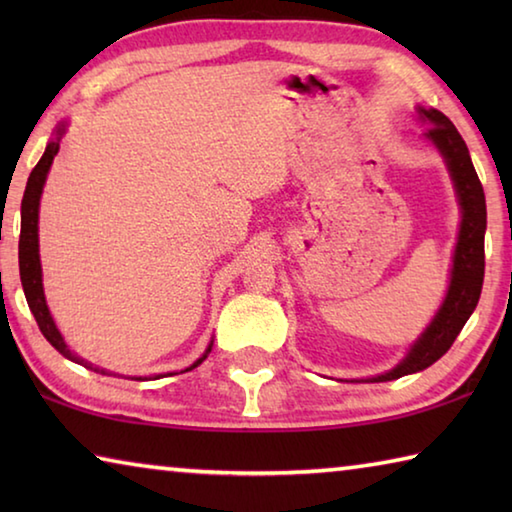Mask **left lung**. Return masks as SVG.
<instances>
[{
  "label": "left lung",
  "mask_w": 512,
  "mask_h": 512,
  "mask_svg": "<svg viewBox=\"0 0 512 512\" xmlns=\"http://www.w3.org/2000/svg\"><path fill=\"white\" fill-rule=\"evenodd\" d=\"M420 115L429 119L427 135L429 140L438 146V151L445 155L449 173H452L458 203L463 207V221L461 232H458V244L454 253V268H452V282H449L447 298L443 307L438 309L436 318L431 320L411 352L400 366L393 368L386 375L372 377L368 381H391L400 379L411 372H420L436 363L443 354L452 348L456 336L461 334L467 318L479 302L481 287H483V271H485V250H483V237H485V194L481 187V180L476 176L474 164L470 158V151L463 142L461 133L440 110H424L420 108Z\"/></svg>",
  "instance_id": "obj_1"
}]
</instances>
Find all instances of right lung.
I'll return each mask as SVG.
<instances>
[{"label":"right lung","mask_w":512,"mask_h":512,"mask_svg":"<svg viewBox=\"0 0 512 512\" xmlns=\"http://www.w3.org/2000/svg\"><path fill=\"white\" fill-rule=\"evenodd\" d=\"M63 131H65V128H58V135H63ZM56 153H58V140L47 144V149H45V153H42L40 162L31 171L27 189H24L22 230H20V280H22V289H24V296H27L31 314L36 316V323L40 327L42 336H45V339L51 345H54V348L60 354H63V357L72 359L76 363H83V366H88L94 372H101V375H108L106 370L94 368L92 363L83 361L81 357H76V354L69 352V348L63 341V336H60V332L56 329L54 318H51V314H49L47 302H45V291H42V271H40V255H38V205H40L42 185H45L47 171L51 167V162H54ZM210 350H212V345L207 348L203 357L198 359L194 366H189L187 370H194L198 363H203V359L207 357V354H210ZM187 370H183V372H187ZM155 379H158V377H155Z\"/></svg>","instance_id":"obj_1"}]
</instances>
